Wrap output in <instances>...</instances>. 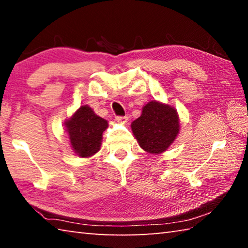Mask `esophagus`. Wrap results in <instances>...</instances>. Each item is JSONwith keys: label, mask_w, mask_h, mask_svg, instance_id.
Masks as SVG:
<instances>
[{"label": "esophagus", "mask_w": 248, "mask_h": 248, "mask_svg": "<svg viewBox=\"0 0 248 248\" xmlns=\"http://www.w3.org/2000/svg\"><path fill=\"white\" fill-rule=\"evenodd\" d=\"M116 120L118 121V123H121V124H125L128 121V117L127 116H124V117H117Z\"/></svg>", "instance_id": "obj_1"}]
</instances>
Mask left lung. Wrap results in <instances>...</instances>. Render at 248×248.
Returning <instances> with one entry per match:
<instances>
[{
	"mask_svg": "<svg viewBox=\"0 0 248 248\" xmlns=\"http://www.w3.org/2000/svg\"><path fill=\"white\" fill-rule=\"evenodd\" d=\"M131 130L141 149L150 154H162L179 133L178 112L169 104L151 100L142 108L139 118L132 121Z\"/></svg>",
	"mask_w": 248,
	"mask_h": 248,
	"instance_id": "1",
	"label": "left lung"
}]
</instances>
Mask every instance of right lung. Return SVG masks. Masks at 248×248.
I'll return each mask as SVG.
<instances>
[{
    "label": "right lung",
    "mask_w": 248,
    "mask_h": 248,
    "mask_svg": "<svg viewBox=\"0 0 248 248\" xmlns=\"http://www.w3.org/2000/svg\"><path fill=\"white\" fill-rule=\"evenodd\" d=\"M108 128V121L97 116L89 105L79 107L64 121V130L71 148L78 156L87 158L100 150L103 132Z\"/></svg>",
    "instance_id": "right-lung-1"
}]
</instances>
